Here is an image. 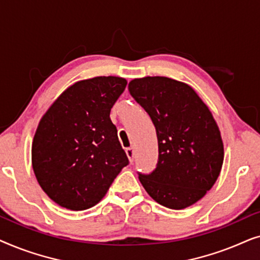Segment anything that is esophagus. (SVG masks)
<instances>
[{"label": "esophagus", "instance_id": "esophagus-1", "mask_svg": "<svg viewBox=\"0 0 260 260\" xmlns=\"http://www.w3.org/2000/svg\"><path fill=\"white\" fill-rule=\"evenodd\" d=\"M125 152L127 155V158H129L130 162H134V158H135V150L134 148H126L125 149Z\"/></svg>", "mask_w": 260, "mask_h": 260}]
</instances>
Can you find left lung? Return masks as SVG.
Here are the masks:
<instances>
[{
	"mask_svg": "<svg viewBox=\"0 0 260 260\" xmlns=\"http://www.w3.org/2000/svg\"><path fill=\"white\" fill-rule=\"evenodd\" d=\"M127 87L157 134V166L151 174H140L142 186L167 208L189 207L221 172L223 143L211 110L193 87L167 77L137 78Z\"/></svg>",
	"mask_w": 260,
	"mask_h": 260,
	"instance_id": "1",
	"label": "left lung"
}]
</instances>
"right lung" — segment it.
<instances>
[{
	"instance_id": "add662e5",
	"label": "right lung",
	"mask_w": 260,
	"mask_h": 260,
	"mask_svg": "<svg viewBox=\"0 0 260 260\" xmlns=\"http://www.w3.org/2000/svg\"><path fill=\"white\" fill-rule=\"evenodd\" d=\"M120 77H94L67 87L39 122L31 166L42 190L71 211L93 207L129 159L110 119L125 90Z\"/></svg>"
}]
</instances>
